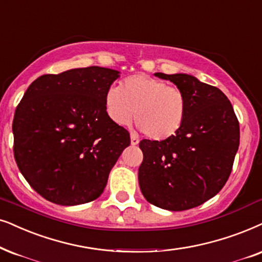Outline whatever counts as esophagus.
Returning <instances> with one entry per match:
<instances>
[{
	"label": "esophagus",
	"instance_id": "obj_1",
	"mask_svg": "<svg viewBox=\"0 0 262 262\" xmlns=\"http://www.w3.org/2000/svg\"><path fill=\"white\" fill-rule=\"evenodd\" d=\"M139 143V138L138 136L135 134V132H132L131 134V145H137Z\"/></svg>",
	"mask_w": 262,
	"mask_h": 262
}]
</instances>
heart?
<instances>
[{
    "label": "heart",
    "instance_id": "b5f03b06",
    "mask_svg": "<svg viewBox=\"0 0 262 262\" xmlns=\"http://www.w3.org/2000/svg\"><path fill=\"white\" fill-rule=\"evenodd\" d=\"M104 110L119 126L130 125L136 114V123L145 136L164 141L173 137L183 126L188 98L182 89L168 86L165 80L135 74L126 78L120 88H108Z\"/></svg>",
    "mask_w": 262,
    "mask_h": 262
}]
</instances>
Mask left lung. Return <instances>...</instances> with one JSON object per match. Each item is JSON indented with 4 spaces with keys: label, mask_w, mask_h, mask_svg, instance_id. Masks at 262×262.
I'll return each instance as SVG.
<instances>
[{
    "label": "left lung",
    "mask_w": 262,
    "mask_h": 262,
    "mask_svg": "<svg viewBox=\"0 0 262 262\" xmlns=\"http://www.w3.org/2000/svg\"><path fill=\"white\" fill-rule=\"evenodd\" d=\"M174 83L188 98L183 126L164 141L142 139L139 188L162 209L186 210L215 196L229 179L239 145V123L218 88L190 74L155 73Z\"/></svg>",
    "instance_id": "8db88e82"
}]
</instances>
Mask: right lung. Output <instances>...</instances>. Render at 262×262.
Wrapping results in <instances>:
<instances>
[{
    "mask_svg": "<svg viewBox=\"0 0 262 262\" xmlns=\"http://www.w3.org/2000/svg\"><path fill=\"white\" fill-rule=\"evenodd\" d=\"M119 72L91 66L44 74L27 88L13 120L14 158L32 189L48 201L96 200L130 134L104 110Z\"/></svg>",
    "mask_w": 262,
    "mask_h": 262,
    "instance_id": "1",
    "label": "right lung"
}]
</instances>
